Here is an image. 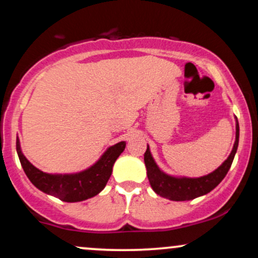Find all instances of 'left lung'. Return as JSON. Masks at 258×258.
Masks as SVG:
<instances>
[{
    "instance_id": "left-lung-1",
    "label": "left lung",
    "mask_w": 258,
    "mask_h": 258,
    "mask_svg": "<svg viewBox=\"0 0 258 258\" xmlns=\"http://www.w3.org/2000/svg\"><path fill=\"white\" fill-rule=\"evenodd\" d=\"M235 122V142H234L233 149L229 156L220 167L216 168L214 172L203 177L190 178V177L170 176V174L165 173L156 165L155 160H154L152 153H150L149 146H148L147 152L144 153V162H146L148 179H149L153 190L160 197L166 198V199L173 201H186L193 200L195 198L201 197V195H205L210 193L212 189H215L229 171L234 156H235L236 149H238L239 122L236 117Z\"/></svg>"
}]
</instances>
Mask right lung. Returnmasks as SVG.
<instances>
[{"instance_id": "obj_1", "label": "right lung", "mask_w": 258, "mask_h": 258, "mask_svg": "<svg viewBox=\"0 0 258 258\" xmlns=\"http://www.w3.org/2000/svg\"><path fill=\"white\" fill-rule=\"evenodd\" d=\"M126 142L109 147L100 159L81 172L52 174L38 170L25 158L17 137V153L23 170L30 182L43 193L53 195L65 203H78L96 197L104 189L112 172V166L125 150Z\"/></svg>"}]
</instances>
